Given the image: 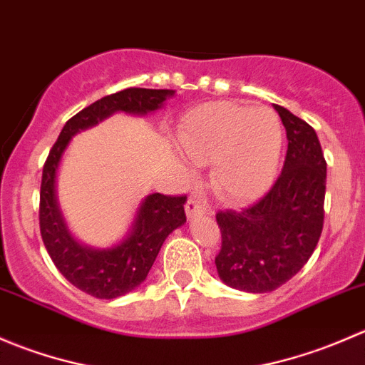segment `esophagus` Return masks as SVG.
I'll use <instances>...</instances> for the list:
<instances>
[{
    "mask_svg": "<svg viewBox=\"0 0 365 365\" xmlns=\"http://www.w3.org/2000/svg\"><path fill=\"white\" fill-rule=\"evenodd\" d=\"M185 212L189 219H196L197 215H205V213H212V208L205 203V201L196 200V197H190L185 205Z\"/></svg>",
    "mask_w": 365,
    "mask_h": 365,
    "instance_id": "34e87169",
    "label": "esophagus"
}]
</instances>
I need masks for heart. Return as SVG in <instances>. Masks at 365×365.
<instances>
[{
    "label": "heart",
    "instance_id": "obj_1",
    "mask_svg": "<svg viewBox=\"0 0 365 365\" xmlns=\"http://www.w3.org/2000/svg\"><path fill=\"white\" fill-rule=\"evenodd\" d=\"M183 155L212 162V189L227 203H249L270 187L281 162L284 128L277 113L235 102L194 109L178 132Z\"/></svg>",
    "mask_w": 365,
    "mask_h": 365
}]
</instances>
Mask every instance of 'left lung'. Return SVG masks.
<instances>
[{
	"label": "left lung",
	"mask_w": 365,
	"mask_h": 365,
	"mask_svg": "<svg viewBox=\"0 0 365 365\" xmlns=\"http://www.w3.org/2000/svg\"><path fill=\"white\" fill-rule=\"evenodd\" d=\"M288 138L284 168L259 201L219 212L222 247L215 257L224 284L247 293L281 288L314 252L323 230L327 162L314 128L274 104Z\"/></svg>",
	"instance_id": "obj_1"
}]
</instances>
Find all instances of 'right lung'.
<instances>
[{
    "instance_id": "add662e5",
    "label": "right lung",
    "mask_w": 365,
    "mask_h": 365,
    "mask_svg": "<svg viewBox=\"0 0 365 365\" xmlns=\"http://www.w3.org/2000/svg\"><path fill=\"white\" fill-rule=\"evenodd\" d=\"M175 90L127 88L84 108L65 123L49 152L40 185V233L51 259L65 279L95 298L123 297L148 277L165 238L187 222V196L150 194L141 201L127 235L111 247H90L70 233L56 194L58 169L70 141L114 113L145 114L164 108Z\"/></svg>"
}]
</instances>
